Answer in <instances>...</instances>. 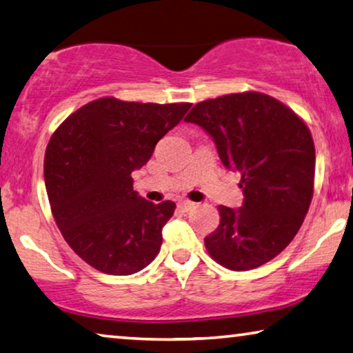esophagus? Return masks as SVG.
Returning a JSON list of instances; mask_svg holds the SVG:
<instances>
[{
  "label": "esophagus",
  "mask_w": 353,
  "mask_h": 353,
  "mask_svg": "<svg viewBox=\"0 0 353 353\" xmlns=\"http://www.w3.org/2000/svg\"><path fill=\"white\" fill-rule=\"evenodd\" d=\"M193 207H194V203H192V201H179L177 203V209L182 212H188L190 209H193Z\"/></svg>",
  "instance_id": "1"
}]
</instances>
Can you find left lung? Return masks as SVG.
<instances>
[{"mask_svg": "<svg viewBox=\"0 0 353 353\" xmlns=\"http://www.w3.org/2000/svg\"><path fill=\"white\" fill-rule=\"evenodd\" d=\"M214 138L237 170L243 205H220V225L204 239L212 259L243 272L272 261L292 242L314 193L316 149L306 122L279 100L247 91L196 103L187 114Z\"/></svg>", "mask_w": 353, "mask_h": 353, "instance_id": "left-lung-1", "label": "left lung"}]
</instances>
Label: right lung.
Segmentation results:
<instances>
[{"label": "right lung", "instance_id": "1", "mask_svg": "<svg viewBox=\"0 0 353 353\" xmlns=\"http://www.w3.org/2000/svg\"><path fill=\"white\" fill-rule=\"evenodd\" d=\"M190 106L102 97L74 111L50 138L43 176L56 226L96 270L133 275L159 254L176 204L138 196L132 172Z\"/></svg>", "mask_w": 353, "mask_h": 353}]
</instances>
